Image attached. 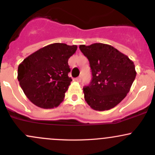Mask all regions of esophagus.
Returning <instances> with one entry per match:
<instances>
[{
	"label": "esophagus",
	"instance_id": "obj_1",
	"mask_svg": "<svg viewBox=\"0 0 155 155\" xmlns=\"http://www.w3.org/2000/svg\"><path fill=\"white\" fill-rule=\"evenodd\" d=\"M81 80H82V76H79V77L76 78V81H77V82H81Z\"/></svg>",
	"mask_w": 155,
	"mask_h": 155
}]
</instances>
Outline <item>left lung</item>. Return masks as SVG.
<instances>
[{
	"instance_id": "1",
	"label": "left lung",
	"mask_w": 155,
	"mask_h": 155,
	"mask_svg": "<svg viewBox=\"0 0 155 155\" xmlns=\"http://www.w3.org/2000/svg\"><path fill=\"white\" fill-rule=\"evenodd\" d=\"M88 59L92 79L83 87L85 100L94 110H109L126 97L136 78L134 62L113 46L104 43L80 45Z\"/></svg>"
}]
</instances>
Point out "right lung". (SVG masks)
Listing matches in <instances>:
<instances>
[{
	"label": "right lung",
	"mask_w": 155,
	"mask_h": 155,
	"mask_svg": "<svg viewBox=\"0 0 155 155\" xmlns=\"http://www.w3.org/2000/svg\"><path fill=\"white\" fill-rule=\"evenodd\" d=\"M77 46L53 43L40 48L18 65V80L25 94L34 105L57 107L64 101L72 79L68 59Z\"/></svg>",
	"instance_id": "1"
}]
</instances>
